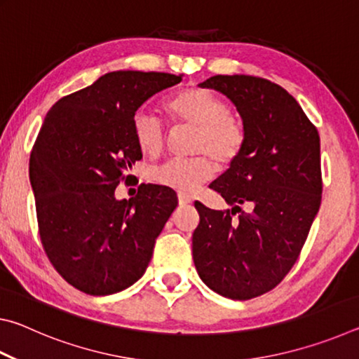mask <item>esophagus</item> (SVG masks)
Instances as JSON below:
<instances>
[{"label":"esophagus","instance_id":"34e87169","mask_svg":"<svg viewBox=\"0 0 359 359\" xmlns=\"http://www.w3.org/2000/svg\"><path fill=\"white\" fill-rule=\"evenodd\" d=\"M191 203V198L187 196V194H182L179 193V204L180 205H185V204H190Z\"/></svg>","mask_w":359,"mask_h":359}]
</instances>
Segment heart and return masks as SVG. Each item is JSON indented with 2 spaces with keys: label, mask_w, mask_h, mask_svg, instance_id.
<instances>
[{
  "label": "heart",
  "mask_w": 359,
  "mask_h": 359,
  "mask_svg": "<svg viewBox=\"0 0 359 359\" xmlns=\"http://www.w3.org/2000/svg\"><path fill=\"white\" fill-rule=\"evenodd\" d=\"M168 112L177 123L194 128L190 150L199 154L190 158H171L150 169L149 179L156 185L191 194L215 172L214 158L226 168L241 156L245 147V125L229 112L228 102L208 88L182 90L166 102ZM133 135L144 154L160 155L166 145V126L147 107H139L133 115Z\"/></svg>",
  "instance_id": "b5f03b06"
}]
</instances>
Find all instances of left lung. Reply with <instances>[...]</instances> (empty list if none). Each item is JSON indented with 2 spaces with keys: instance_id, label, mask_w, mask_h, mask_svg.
<instances>
[{
  "instance_id": "obj_1",
  "label": "left lung",
  "mask_w": 359,
  "mask_h": 359,
  "mask_svg": "<svg viewBox=\"0 0 359 359\" xmlns=\"http://www.w3.org/2000/svg\"><path fill=\"white\" fill-rule=\"evenodd\" d=\"M201 87L234 102L247 141L238 160L210 184L233 209L194 203L199 224L193 261L210 290L247 301L276 288L299 258L321 204L320 136L293 96L267 79L214 76Z\"/></svg>"
}]
</instances>
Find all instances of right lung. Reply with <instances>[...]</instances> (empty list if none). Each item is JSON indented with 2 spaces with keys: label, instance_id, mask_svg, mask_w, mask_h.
<instances>
[{
  "label": "right lung",
  "instance_id": "right-lung-1",
  "mask_svg": "<svg viewBox=\"0 0 359 359\" xmlns=\"http://www.w3.org/2000/svg\"><path fill=\"white\" fill-rule=\"evenodd\" d=\"M180 81L168 72H107L46 115L29 156L39 236L52 266L82 293L107 296L137 282L177 208L171 188L141 184L121 201L115 188L142 158L133 115Z\"/></svg>",
  "mask_w": 359,
  "mask_h": 359
}]
</instances>
